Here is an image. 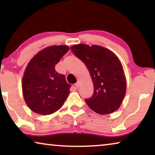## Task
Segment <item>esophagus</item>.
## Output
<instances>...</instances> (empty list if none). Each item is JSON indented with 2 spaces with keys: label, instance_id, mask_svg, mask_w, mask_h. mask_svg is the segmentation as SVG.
<instances>
[{
  "label": "esophagus",
  "instance_id": "34e87169",
  "mask_svg": "<svg viewBox=\"0 0 155 155\" xmlns=\"http://www.w3.org/2000/svg\"><path fill=\"white\" fill-rule=\"evenodd\" d=\"M80 81H77V83H75V85H74V86H75V87L76 88H78L79 87V86H80Z\"/></svg>",
  "mask_w": 155,
  "mask_h": 155
}]
</instances>
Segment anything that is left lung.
Instances as JSON below:
<instances>
[{"mask_svg":"<svg viewBox=\"0 0 155 155\" xmlns=\"http://www.w3.org/2000/svg\"><path fill=\"white\" fill-rule=\"evenodd\" d=\"M70 48L86 65L92 78L94 94L85 99L90 108L101 115L118 109L127 90L124 72L118 57L101 46L81 44Z\"/></svg>","mask_w":155,"mask_h":155,"instance_id":"obj_1","label":"left lung"}]
</instances>
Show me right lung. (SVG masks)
I'll return each instance as SVG.
<instances>
[{
  "label": "right lung",
  "mask_w": 155,
  "mask_h": 155,
  "mask_svg": "<svg viewBox=\"0 0 155 155\" xmlns=\"http://www.w3.org/2000/svg\"><path fill=\"white\" fill-rule=\"evenodd\" d=\"M69 49L64 45L47 47L27 65L22 78V93L26 103L33 112L50 115L64 104L71 85L54 67Z\"/></svg>",
  "instance_id": "add662e5"
}]
</instances>
